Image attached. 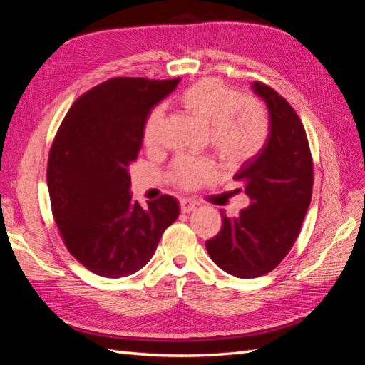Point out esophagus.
<instances>
[{
	"mask_svg": "<svg viewBox=\"0 0 365 365\" xmlns=\"http://www.w3.org/2000/svg\"><path fill=\"white\" fill-rule=\"evenodd\" d=\"M180 205H181V212L182 213H190V212H193V210L196 208V204L189 201V200H182L180 202Z\"/></svg>",
	"mask_w": 365,
	"mask_h": 365,
	"instance_id": "obj_1",
	"label": "esophagus"
}]
</instances>
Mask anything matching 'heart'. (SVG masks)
I'll return each instance as SVG.
<instances>
[{"mask_svg": "<svg viewBox=\"0 0 365 365\" xmlns=\"http://www.w3.org/2000/svg\"><path fill=\"white\" fill-rule=\"evenodd\" d=\"M180 103L187 114L208 128L210 148L228 168H236L256 157L269 134V118L256 98L242 94L217 79L196 82L181 94ZM164 113L152 109L145 125V143L158 148L163 141ZM215 176L207 160L180 158L172 169V180L184 189H193Z\"/></svg>", "mask_w": 365, "mask_h": 365, "instance_id": "1", "label": "heart"}]
</instances>
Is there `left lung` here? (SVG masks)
Masks as SVG:
<instances>
[{
  "instance_id": "8db88e82",
  "label": "left lung",
  "mask_w": 365,
  "mask_h": 365,
  "mask_svg": "<svg viewBox=\"0 0 365 365\" xmlns=\"http://www.w3.org/2000/svg\"><path fill=\"white\" fill-rule=\"evenodd\" d=\"M251 86L269 114L267 143L235 175L240 184L235 192H245L251 202L237 217L220 212L222 227L205 242L210 259L239 279L260 277L277 268L300 235L314 185V163L302 120L268 85Z\"/></svg>"
}]
</instances>
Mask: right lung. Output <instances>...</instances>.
Wrapping results in <instances>:
<instances>
[{
    "mask_svg": "<svg viewBox=\"0 0 365 365\" xmlns=\"http://www.w3.org/2000/svg\"><path fill=\"white\" fill-rule=\"evenodd\" d=\"M178 83L109 79L77 98L54 137L47 168L54 220L71 256L102 277L146 267L180 215L169 195L143 208L129 192V164L138 157L146 120Z\"/></svg>",
    "mask_w": 365,
    "mask_h": 365,
    "instance_id": "right-lung-1",
    "label": "right lung"
}]
</instances>
